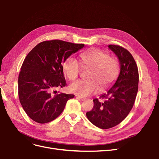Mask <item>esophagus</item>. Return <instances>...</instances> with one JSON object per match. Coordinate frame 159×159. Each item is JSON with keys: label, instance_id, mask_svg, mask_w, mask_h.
Returning <instances> with one entry per match:
<instances>
[{"label": "esophagus", "instance_id": "esophagus-1", "mask_svg": "<svg viewBox=\"0 0 159 159\" xmlns=\"http://www.w3.org/2000/svg\"><path fill=\"white\" fill-rule=\"evenodd\" d=\"M76 98L79 100H81V101H85L86 99L85 98L80 97V96H79V95H76Z\"/></svg>", "mask_w": 159, "mask_h": 159}]
</instances>
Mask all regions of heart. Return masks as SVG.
Wrapping results in <instances>:
<instances>
[{
    "label": "heart",
    "mask_w": 159,
    "mask_h": 159,
    "mask_svg": "<svg viewBox=\"0 0 159 159\" xmlns=\"http://www.w3.org/2000/svg\"><path fill=\"white\" fill-rule=\"evenodd\" d=\"M80 62L72 57L66 58L62 64L64 75L70 80H75L84 68H90L88 80H79L70 85L71 92L85 97L99 90L103 91L112 85L117 78L120 66L118 60L110 57L106 52L93 49L80 54Z\"/></svg>",
    "instance_id": "b5f03b06"
}]
</instances>
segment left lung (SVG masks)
<instances>
[{
    "label": "left lung",
    "mask_w": 159,
    "mask_h": 159,
    "mask_svg": "<svg viewBox=\"0 0 159 159\" xmlns=\"http://www.w3.org/2000/svg\"><path fill=\"white\" fill-rule=\"evenodd\" d=\"M119 60L120 73L116 82L100 99H93V107L86 113L89 121L100 129L117 125L126 118L133 107L138 91L139 71L135 61L127 50L109 45Z\"/></svg>",
    "instance_id": "8db88e82"
}]
</instances>
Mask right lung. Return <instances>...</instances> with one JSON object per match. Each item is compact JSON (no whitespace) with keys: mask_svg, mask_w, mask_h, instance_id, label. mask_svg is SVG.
Here are the masks:
<instances>
[{"mask_svg":"<svg viewBox=\"0 0 159 159\" xmlns=\"http://www.w3.org/2000/svg\"><path fill=\"white\" fill-rule=\"evenodd\" d=\"M60 40L42 42L28 54L18 76V96L28 116L38 123L56 119L73 94L57 93L66 85L62 63L84 48Z\"/></svg>","mask_w":159,"mask_h":159,"instance_id":"obj_1","label":"right lung"}]
</instances>
